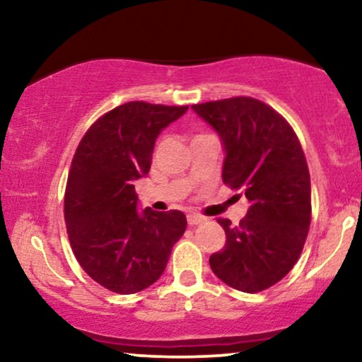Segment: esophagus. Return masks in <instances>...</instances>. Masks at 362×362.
I'll return each mask as SVG.
<instances>
[{
	"label": "esophagus",
	"instance_id": "obj_1",
	"mask_svg": "<svg viewBox=\"0 0 362 362\" xmlns=\"http://www.w3.org/2000/svg\"><path fill=\"white\" fill-rule=\"evenodd\" d=\"M206 221V217H202L201 214H187V224L189 226H197V224H201V222H204Z\"/></svg>",
	"mask_w": 362,
	"mask_h": 362
}]
</instances>
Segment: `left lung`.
I'll use <instances>...</instances> for the list:
<instances>
[{"label":"left lung","mask_w":362,"mask_h":362,"mask_svg":"<svg viewBox=\"0 0 362 362\" xmlns=\"http://www.w3.org/2000/svg\"><path fill=\"white\" fill-rule=\"evenodd\" d=\"M224 148L222 180L250 202L240 224L217 222L226 245L209 259L232 288L257 293L280 281L298 260L311 221L310 173L295 132L250 97L192 105Z\"/></svg>","instance_id":"1"}]
</instances>
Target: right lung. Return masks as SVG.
<instances>
[{
  "instance_id": "right-lung-1",
  "label": "right lung",
  "mask_w": 362,
  "mask_h": 362,
  "mask_svg": "<svg viewBox=\"0 0 362 362\" xmlns=\"http://www.w3.org/2000/svg\"><path fill=\"white\" fill-rule=\"evenodd\" d=\"M187 107L128 102L88 128L69 173L64 217L74 255L115 293L148 288L163 275L186 230L181 211H138L135 181L150 171L153 148Z\"/></svg>"
}]
</instances>
